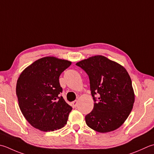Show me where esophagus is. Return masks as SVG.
<instances>
[{"instance_id":"34e87169","label":"esophagus","mask_w":154,"mask_h":154,"mask_svg":"<svg viewBox=\"0 0 154 154\" xmlns=\"http://www.w3.org/2000/svg\"><path fill=\"white\" fill-rule=\"evenodd\" d=\"M77 103H78V102L77 100L74 101L72 102V106H73V107H76L77 106Z\"/></svg>"}]
</instances>
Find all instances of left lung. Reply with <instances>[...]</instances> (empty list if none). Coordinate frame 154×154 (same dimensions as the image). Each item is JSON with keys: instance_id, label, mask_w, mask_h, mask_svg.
<instances>
[{"instance_id": "left-lung-1", "label": "left lung", "mask_w": 154, "mask_h": 154, "mask_svg": "<svg viewBox=\"0 0 154 154\" xmlns=\"http://www.w3.org/2000/svg\"><path fill=\"white\" fill-rule=\"evenodd\" d=\"M87 73L94 107L85 116L87 125L100 133L116 130L131 113L135 94L130 76L119 63L95 55L76 63ZM97 93V100L94 95Z\"/></svg>"}]
</instances>
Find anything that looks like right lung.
Masks as SVG:
<instances>
[{
  "label": "right lung",
  "instance_id": "add662e5",
  "mask_svg": "<svg viewBox=\"0 0 154 154\" xmlns=\"http://www.w3.org/2000/svg\"><path fill=\"white\" fill-rule=\"evenodd\" d=\"M71 65L67 60L45 57L28 66L17 80L20 109L32 127L43 131L57 130L67 124L72 107L62 96L59 76Z\"/></svg>",
  "mask_w": 154,
  "mask_h": 154
}]
</instances>
